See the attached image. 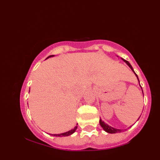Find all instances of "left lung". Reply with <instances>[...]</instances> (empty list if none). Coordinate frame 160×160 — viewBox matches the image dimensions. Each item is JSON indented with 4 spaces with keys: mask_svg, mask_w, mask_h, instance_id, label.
<instances>
[{
    "mask_svg": "<svg viewBox=\"0 0 160 160\" xmlns=\"http://www.w3.org/2000/svg\"><path fill=\"white\" fill-rule=\"evenodd\" d=\"M122 60H123V61L124 62H125L127 64V65L131 68V70L133 71V73L135 74V76H136V77H137V78H138V81H139V82H140V80H139V79H138V75L135 73V71H134V70H133V69H132V66L131 65V64L129 63L127 60H124V59H123V58H122ZM142 93H143V91H142ZM144 95V94H143ZM139 119V118H138ZM100 126L102 127V128L104 129V130L106 131V132H108V133H116V132H123L124 131L123 130H122V129H117V128H113V127H111V126H109V125H108L107 124H106V123H104V122H103L102 120H101V119H100ZM127 130V129H125V131Z\"/></svg>",
    "mask_w": 160,
    "mask_h": 160,
    "instance_id": "obj_1",
    "label": "left lung"
}]
</instances>
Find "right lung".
Wrapping results in <instances>:
<instances>
[{
  "label": "right lung",
  "mask_w": 160,
  "mask_h": 160,
  "mask_svg": "<svg viewBox=\"0 0 160 160\" xmlns=\"http://www.w3.org/2000/svg\"><path fill=\"white\" fill-rule=\"evenodd\" d=\"M53 56H54V55H52V56H49V57H47L46 59H47V58H50V57H53ZM77 126L76 127H75L74 128H73V129H71V130H70V131H67V132H63V133H60V134H49L50 135H52V136H56V137H65V136H69V135H71V134H73V132L76 131V130L77 129Z\"/></svg>",
  "instance_id": "add662e5"
}]
</instances>
